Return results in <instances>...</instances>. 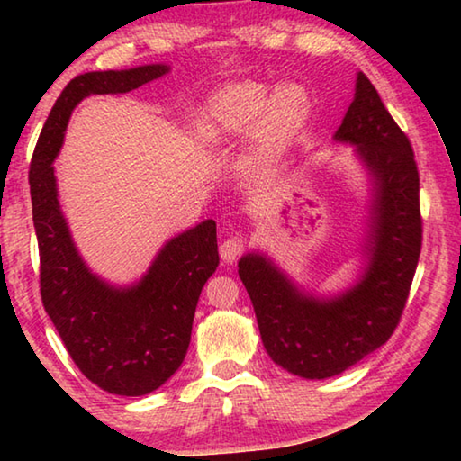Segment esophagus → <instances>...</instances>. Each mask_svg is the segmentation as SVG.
<instances>
[{
    "label": "esophagus",
    "mask_w": 461,
    "mask_h": 461,
    "mask_svg": "<svg viewBox=\"0 0 461 461\" xmlns=\"http://www.w3.org/2000/svg\"><path fill=\"white\" fill-rule=\"evenodd\" d=\"M244 252V240H241L240 236H231L223 241V244L220 246V254H221V260L223 262H233L238 260V256Z\"/></svg>",
    "instance_id": "34e87169"
}]
</instances>
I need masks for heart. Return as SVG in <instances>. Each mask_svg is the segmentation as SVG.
<instances>
[{
    "mask_svg": "<svg viewBox=\"0 0 461 461\" xmlns=\"http://www.w3.org/2000/svg\"><path fill=\"white\" fill-rule=\"evenodd\" d=\"M309 109L307 91L288 83L268 97L260 83H240L223 89L209 101L197 122L203 140L240 134L256 123V146L260 152L278 150L301 128Z\"/></svg>",
    "mask_w": 461,
    "mask_h": 461,
    "instance_id": "obj_1",
    "label": "heart"
}]
</instances>
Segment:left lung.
I'll list each match as a JSON object with an SVG mask.
<instances>
[{"mask_svg":"<svg viewBox=\"0 0 461 461\" xmlns=\"http://www.w3.org/2000/svg\"><path fill=\"white\" fill-rule=\"evenodd\" d=\"M335 140L356 144L374 183L368 264L360 280L338 296L317 299L267 256L252 252L238 262L268 356L309 380L341 374L388 341L407 305L423 241L415 152L364 73H357Z\"/></svg>","mask_w":461,"mask_h":461,"instance_id":"8db88e82","label":"left lung"}]
</instances>
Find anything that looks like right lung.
Segmentation results:
<instances>
[{"mask_svg":"<svg viewBox=\"0 0 461 461\" xmlns=\"http://www.w3.org/2000/svg\"><path fill=\"white\" fill-rule=\"evenodd\" d=\"M165 73L167 65H146L75 77L50 109L28 175L44 311L77 368L93 384L122 396L152 393L183 364L199 294L220 264L215 221H203L167 241L140 283L112 286L93 275L77 252L60 212L52 162L81 99L128 93Z\"/></svg>","mask_w":461,"mask_h":461,"instance_id":"add662e5","label":"right lung"}]
</instances>
